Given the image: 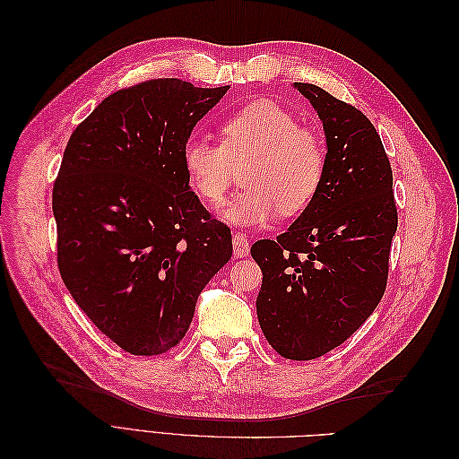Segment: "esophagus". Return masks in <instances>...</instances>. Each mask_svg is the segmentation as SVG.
I'll list each match as a JSON object with an SVG mask.
<instances>
[{
  "label": "esophagus",
  "instance_id": "obj_1",
  "mask_svg": "<svg viewBox=\"0 0 459 459\" xmlns=\"http://www.w3.org/2000/svg\"><path fill=\"white\" fill-rule=\"evenodd\" d=\"M233 256L235 258H245L251 251V245H248V239L243 233H233Z\"/></svg>",
  "mask_w": 459,
  "mask_h": 459
}]
</instances>
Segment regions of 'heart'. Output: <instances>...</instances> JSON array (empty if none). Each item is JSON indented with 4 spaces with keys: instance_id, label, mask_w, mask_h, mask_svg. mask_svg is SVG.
<instances>
[{
    "instance_id": "heart-1",
    "label": "heart",
    "mask_w": 459,
    "mask_h": 459,
    "mask_svg": "<svg viewBox=\"0 0 459 459\" xmlns=\"http://www.w3.org/2000/svg\"><path fill=\"white\" fill-rule=\"evenodd\" d=\"M221 145L191 137L182 149L187 184L211 206L226 199L233 166L248 160L247 186L218 216L238 228H260L307 208L322 186L325 149L297 117L273 101H255L221 124Z\"/></svg>"
}]
</instances>
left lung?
Segmentation results:
<instances>
[{
    "mask_svg": "<svg viewBox=\"0 0 459 459\" xmlns=\"http://www.w3.org/2000/svg\"><path fill=\"white\" fill-rule=\"evenodd\" d=\"M325 134V172L312 203L251 255L262 270L258 324L287 359L342 344L377 308L398 216L393 170L373 124L352 105L295 82Z\"/></svg>",
    "mask_w": 459,
    "mask_h": 459,
    "instance_id": "8db88e82",
    "label": "left lung"
}]
</instances>
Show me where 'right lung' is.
Instances as JSON below:
<instances>
[{
    "mask_svg": "<svg viewBox=\"0 0 459 459\" xmlns=\"http://www.w3.org/2000/svg\"><path fill=\"white\" fill-rule=\"evenodd\" d=\"M230 86L149 80L108 95L73 132L53 186L59 272L78 307L122 351L184 339L231 233L191 191L182 149Z\"/></svg>",
    "mask_w": 459,
    "mask_h": 459,
    "instance_id": "obj_1",
    "label": "right lung"
}]
</instances>
